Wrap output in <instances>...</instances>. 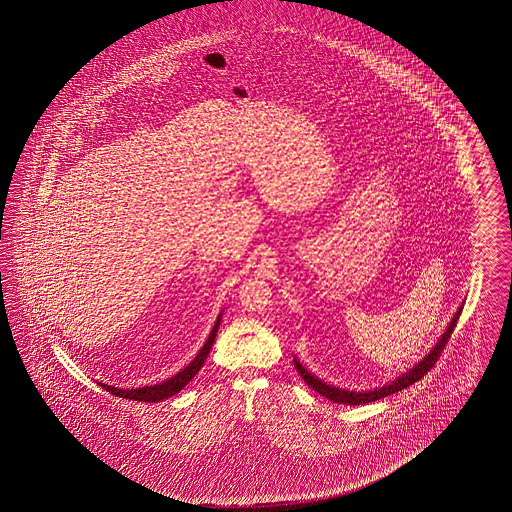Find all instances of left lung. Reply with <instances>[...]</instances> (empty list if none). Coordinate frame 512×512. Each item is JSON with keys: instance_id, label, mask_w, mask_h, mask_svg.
Returning <instances> with one entry per match:
<instances>
[{"instance_id": "left-lung-1", "label": "left lung", "mask_w": 512, "mask_h": 512, "mask_svg": "<svg viewBox=\"0 0 512 512\" xmlns=\"http://www.w3.org/2000/svg\"><path fill=\"white\" fill-rule=\"evenodd\" d=\"M461 312L462 307L459 311L455 312V316L451 318V324H449L448 329L444 331V335L438 338L437 346L431 349L422 361L418 362V364H414L412 368H409V370H407V374L399 375V377H396L392 383H387V385H383L381 388H374V390H368V392L344 390V388L333 387V385H327L324 381H320L316 375H312L311 372H307V370L301 366L298 359H294V366H296V370L300 372L301 377H303V381H305V383H307L314 392H318L320 396H325V398L331 399V401H335V403H344V405H362V403H370V401L387 398L390 394L399 392V390L409 387L412 383L420 381V379H422V377H424V375L427 374L433 366H435V362H437L438 357H440V351H444L446 344H448L449 337H451V333H453V329H455V325H457V320H459Z\"/></svg>"}]
</instances>
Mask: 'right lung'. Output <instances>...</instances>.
Instances as JSON below:
<instances>
[{
	"mask_svg": "<svg viewBox=\"0 0 512 512\" xmlns=\"http://www.w3.org/2000/svg\"><path fill=\"white\" fill-rule=\"evenodd\" d=\"M220 316H222V314H220ZM220 316H218L216 324L212 327L211 335L207 338V342L203 344V348L200 349V353L196 355V359L190 362L187 368H183L181 372H177L174 377L166 379V381L159 383V385H153V387L125 388L124 390V388L111 387V385L100 383L101 387L105 388L107 392L114 394V396H118V398L135 399V401H150V403L174 396V394H177L181 388L187 387L188 381H192V377L200 372L201 366H203V362L207 359V355H209V351H211L212 344H214L216 333H218V327H220Z\"/></svg>",
	"mask_w": 512,
	"mask_h": 512,
	"instance_id": "right-lung-1",
	"label": "right lung"
}]
</instances>
